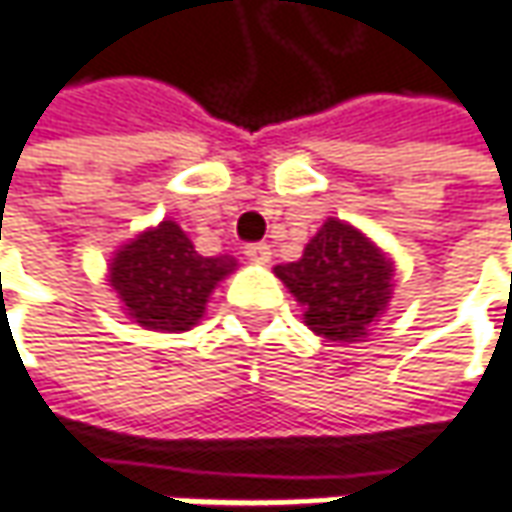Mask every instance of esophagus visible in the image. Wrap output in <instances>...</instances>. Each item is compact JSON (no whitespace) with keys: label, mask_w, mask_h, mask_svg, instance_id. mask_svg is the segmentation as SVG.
Instances as JSON below:
<instances>
[{"label":"esophagus","mask_w":512,"mask_h":512,"mask_svg":"<svg viewBox=\"0 0 512 512\" xmlns=\"http://www.w3.org/2000/svg\"><path fill=\"white\" fill-rule=\"evenodd\" d=\"M243 255L249 257L252 263H269L272 260V249L266 243H246L243 246Z\"/></svg>","instance_id":"1"}]
</instances>
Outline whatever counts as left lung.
<instances>
[{"label": "left lung", "mask_w": 512, "mask_h": 512, "mask_svg": "<svg viewBox=\"0 0 512 512\" xmlns=\"http://www.w3.org/2000/svg\"><path fill=\"white\" fill-rule=\"evenodd\" d=\"M274 274L306 309V326L334 343H354L382 317L391 300L394 263L351 223L328 218L303 257Z\"/></svg>", "instance_id": "obj_1"}]
</instances>
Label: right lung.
<instances>
[{"instance_id":"1","label":"right lung","mask_w":512,"mask_h":512,"mask_svg":"<svg viewBox=\"0 0 512 512\" xmlns=\"http://www.w3.org/2000/svg\"><path fill=\"white\" fill-rule=\"evenodd\" d=\"M235 266L229 255H198L178 223L161 221L115 252L110 286L138 326L178 334L198 326L209 294Z\"/></svg>"}]
</instances>
